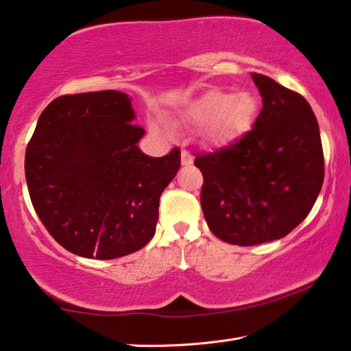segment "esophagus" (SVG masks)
<instances>
[{"label":"esophagus","instance_id":"esophagus-1","mask_svg":"<svg viewBox=\"0 0 351 351\" xmlns=\"http://www.w3.org/2000/svg\"><path fill=\"white\" fill-rule=\"evenodd\" d=\"M181 162L182 165H192L193 164V156L189 152L184 150L181 154Z\"/></svg>","mask_w":351,"mask_h":351}]
</instances>
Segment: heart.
Segmentation results:
<instances>
[{"instance_id":"heart-1","label":"heart","mask_w":351,"mask_h":351,"mask_svg":"<svg viewBox=\"0 0 351 351\" xmlns=\"http://www.w3.org/2000/svg\"><path fill=\"white\" fill-rule=\"evenodd\" d=\"M257 100L247 91L237 94L209 91L189 105L187 114L195 122H209V138L218 145H228L251 128Z\"/></svg>"}]
</instances>
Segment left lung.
Wrapping results in <instances>:
<instances>
[{"instance_id": "left-lung-1", "label": "left lung", "mask_w": 351, "mask_h": 351, "mask_svg": "<svg viewBox=\"0 0 351 351\" xmlns=\"http://www.w3.org/2000/svg\"><path fill=\"white\" fill-rule=\"evenodd\" d=\"M261 108L234 145L195 159L204 176L201 207L210 230L230 245L278 240L313 209L324 182V152L310 104L252 73Z\"/></svg>"}]
</instances>
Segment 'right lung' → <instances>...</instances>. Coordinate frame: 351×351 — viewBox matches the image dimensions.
<instances>
[{
  "label": "right lung",
  "mask_w": 351,
  "mask_h": 351,
  "mask_svg": "<svg viewBox=\"0 0 351 351\" xmlns=\"http://www.w3.org/2000/svg\"><path fill=\"white\" fill-rule=\"evenodd\" d=\"M128 94L105 90L62 96L38 117L25 159L41 223L85 258L111 260L144 247L156 232L159 198L181 165L173 148L152 158L139 148Z\"/></svg>",
  "instance_id": "obj_1"
}]
</instances>
